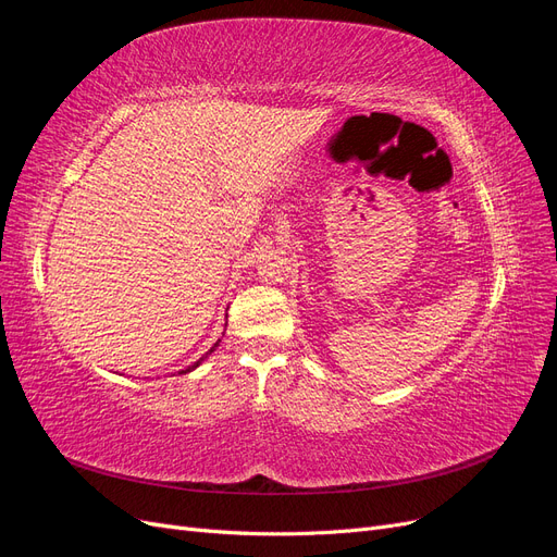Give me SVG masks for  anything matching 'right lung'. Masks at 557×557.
Instances as JSON below:
<instances>
[{
	"instance_id": "right-lung-1",
	"label": "right lung",
	"mask_w": 557,
	"mask_h": 557,
	"mask_svg": "<svg viewBox=\"0 0 557 557\" xmlns=\"http://www.w3.org/2000/svg\"><path fill=\"white\" fill-rule=\"evenodd\" d=\"M215 346H218V344H213V348H215ZM213 348H211V350H213ZM211 350H209V352H211ZM201 360H205V358H201ZM201 360H199V362H201ZM199 362H195V364H193V367H190V369H195V367H197V364H199ZM190 369H185V372H190ZM181 374H183V372H181Z\"/></svg>"
}]
</instances>
